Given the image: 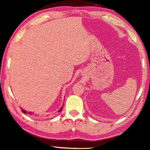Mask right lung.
<instances>
[{
	"label": "right lung",
	"mask_w": 150,
	"mask_h": 150,
	"mask_svg": "<svg viewBox=\"0 0 150 150\" xmlns=\"http://www.w3.org/2000/svg\"><path fill=\"white\" fill-rule=\"evenodd\" d=\"M62 108H63V106H62V108H61V109H60V110H59V112H60L62 110ZM21 110H22V112H23V113H24V114H26V110H22V109H21ZM28 113H29V114H30V115H32V112H29Z\"/></svg>",
	"instance_id": "right-lung-1"
}]
</instances>
